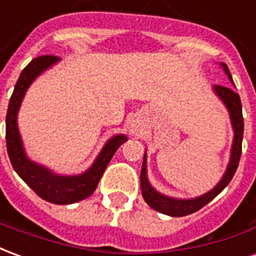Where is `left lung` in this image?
<instances>
[{
	"label": "left lung",
	"mask_w": 256,
	"mask_h": 256,
	"mask_svg": "<svg viewBox=\"0 0 256 256\" xmlns=\"http://www.w3.org/2000/svg\"><path fill=\"white\" fill-rule=\"evenodd\" d=\"M222 67L232 80L230 71H229L228 66L222 64ZM214 90L218 97L228 106L229 114H230L233 130H234V140H233L230 162H229L228 170H226L225 176L222 177L220 184L208 193H206L200 198H192V200H177V198L163 196L150 186L148 180H146V159L144 156V163H142V168H141V192H142V196H144L146 204L162 214L172 215V216H185V215L193 214V212L198 211L226 188V185L230 182L237 167H238V162H240V156H242V133H244V119H242V106L240 96L237 94L236 92H233L229 86H222V84H215Z\"/></svg>",
	"instance_id": "obj_1"
}]
</instances>
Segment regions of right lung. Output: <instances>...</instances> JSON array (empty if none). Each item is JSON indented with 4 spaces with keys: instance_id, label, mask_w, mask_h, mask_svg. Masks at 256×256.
Segmentation results:
<instances>
[{
    "instance_id": "obj_1",
    "label": "right lung",
    "mask_w": 256,
    "mask_h": 256,
    "mask_svg": "<svg viewBox=\"0 0 256 256\" xmlns=\"http://www.w3.org/2000/svg\"><path fill=\"white\" fill-rule=\"evenodd\" d=\"M58 60V56H52V54L40 56V58L31 60L30 63L27 64V67L22 71L18 82L14 84L10 101H9L5 137H6V150H8L9 159H10L14 172L19 174L20 178L40 198L46 200L49 203L71 204L89 198L90 194L94 192L97 184L102 177L112 156L115 155L118 148L128 138L124 136H116L110 140L100 152L94 164L84 174L74 176V177L56 176L46 170L45 167L38 166L26 158L24 150L22 146L19 130H18V123H16V115L19 111L20 102H22V98L31 82L42 71H45Z\"/></svg>"
}]
</instances>
